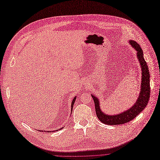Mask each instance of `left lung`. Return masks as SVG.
Masks as SVG:
<instances>
[{
  "label": "left lung",
  "mask_w": 160,
  "mask_h": 160,
  "mask_svg": "<svg viewBox=\"0 0 160 160\" xmlns=\"http://www.w3.org/2000/svg\"><path fill=\"white\" fill-rule=\"evenodd\" d=\"M129 42L130 43L132 47L134 48V49L137 51V57L139 62H140L142 68V83L140 93L138 100L132 107L129 108L128 110L120 113V114L112 116L106 114L105 113L102 112L100 107L99 100L97 98V97L91 94L95 104L96 116L100 121L105 123V124L119 125L123 124V123L130 122L140 114L148 104L149 95H150V84H149L150 76H149L148 66L146 62L143 58V50L140 46L133 40H130Z\"/></svg>",
  "instance_id": "obj_1"
}]
</instances>
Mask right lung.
I'll use <instances>...</instances> for the list:
<instances>
[{"label":"right lung","mask_w":160,"mask_h":160,"mask_svg":"<svg viewBox=\"0 0 160 160\" xmlns=\"http://www.w3.org/2000/svg\"><path fill=\"white\" fill-rule=\"evenodd\" d=\"M75 100H76V97H74V99H73V100L72 101V104H71V112L72 111V108H73V106H74V102H75ZM62 129V128H61ZM39 131H41V132H43V131H42V130H39ZM56 130H55V132H56ZM57 131H58V130H57ZM44 132H46V131H44ZM46 132H49L50 131H46ZM54 132V131H50V132Z\"/></svg>","instance_id":"1"}]
</instances>
